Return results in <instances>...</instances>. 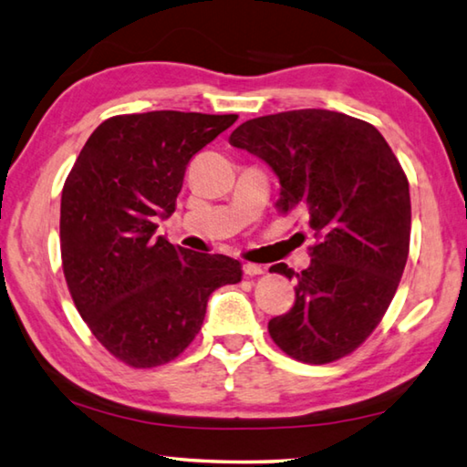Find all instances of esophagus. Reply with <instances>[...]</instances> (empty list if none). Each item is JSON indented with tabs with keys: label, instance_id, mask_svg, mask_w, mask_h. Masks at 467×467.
I'll list each match as a JSON object with an SVG mask.
<instances>
[{
	"label": "esophagus",
	"instance_id": "esophagus-1",
	"mask_svg": "<svg viewBox=\"0 0 467 467\" xmlns=\"http://www.w3.org/2000/svg\"><path fill=\"white\" fill-rule=\"evenodd\" d=\"M243 274H244V275H259V274H264V267L257 265V264L244 262V264H243Z\"/></svg>",
	"mask_w": 467,
	"mask_h": 467
}]
</instances>
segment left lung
<instances>
[{"label": "left lung", "mask_w": 467, "mask_h": 467, "mask_svg": "<svg viewBox=\"0 0 467 467\" xmlns=\"http://www.w3.org/2000/svg\"><path fill=\"white\" fill-rule=\"evenodd\" d=\"M231 146L265 161L280 179L278 210L305 212L311 265L270 272L296 278L288 313L270 336L290 358L327 365L352 354L381 323L410 251V187L389 144L357 117L300 109L239 125Z\"/></svg>", "instance_id": "left-lung-1"}]
</instances>
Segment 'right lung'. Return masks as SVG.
<instances>
[{
	"label": "right lung",
	"instance_id": "add662e5",
	"mask_svg": "<svg viewBox=\"0 0 467 467\" xmlns=\"http://www.w3.org/2000/svg\"><path fill=\"white\" fill-rule=\"evenodd\" d=\"M239 119L181 110L115 115L86 141L63 183L61 264L92 336L117 360L152 368L175 360L202 329L216 288L241 264L154 236L175 212L185 169Z\"/></svg>",
	"mask_w": 467,
	"mask_h": 467
}]
</instances>
